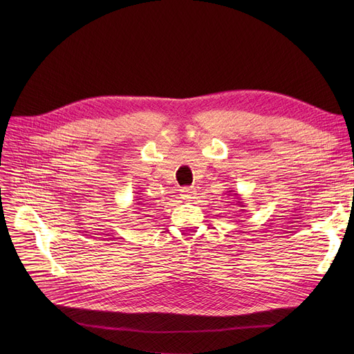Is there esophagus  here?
<instances>
[{
  "label": "esophagus",
  "mask_w": 354,
  "mask_h": 354,
  "mask_svg": "<svg viewBox=\"0 0 354 354\" xmlns=\"http://www.w3.org/2000/svg\"><path fill=\"white\" fill-rule=\"evenodd\" d=\"M180 192H182V194H180L182 198L187 199V201L195 199V195H196V189H195V188H183Z\"/></svg>",
  "instance_id": "1"
}]
</instances>
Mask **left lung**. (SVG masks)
Instances as JSON below:
<instances>
[{
	"mask_svg": "<svg viewBox=\"0 0 354 354\" xmlns=\"http://www.w3.org/2000/svg\"><path fill=\"white\" fill-rule=\"evenodd\" d=\"M232 194V196H234V199H238L236 201V205H239L241 208H245V205H244V202H243V199L239 198V194L238 192H234V191H230V194L228 195H231ZM239 211H244V209H239Z\"/></svg>",
	"mask_w": 354,
	"mask_h": 354,
	"instance_id": "1",
	"label": "left lung"
}]
</instances>
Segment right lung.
I'll list each match as a JSON object with an SVG mask.
<instances>
[{
  "label": "right lung",
  "mask_w": 354,
  "mask_h": 354,
  "mask_svg": "<svg viewBox=\"0 0 354 354\" xmlns=\"http://www.w3.org/2000/svg\"><path fill=\"white\" fill-rule=\"evenodd\" d=\"M135 202H136L135 205H138V207H143V205H145V202H143L142 198H139V196H138V199H135ZM142 209H143V208H142Z\"/></svg>",
  "instance_id": "1"
}]
</instances>
